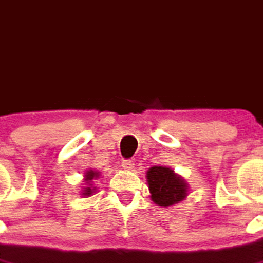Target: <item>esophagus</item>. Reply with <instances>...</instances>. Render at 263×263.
Wrapping results in <instances>:
<instances>
[{
  "mask_svg": "<svg viewBox=\"0 0 263 263\" xmlns=\"http://www.w3.org/2000/svg\"><path fill=\"white\" fill-rule=\"evenodd\" d=\"M123 168H124L125 171H132L134 170V161H132V160H124V161H123Z\"/></svg>",
  "mask_w": 263,
  "mask_h": 263,
  "instance_id": "34e87169",
  "label": "esophagus"
}]
</instances>
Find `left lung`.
<instances>
[{
  "label": "left lung",
  "instance_id": "1",
  "mask_svg": "<svg viewBox=\"0 0 263 263\" xmlns=\"http://www.w3.org/2000/svg\"><path fill=\"white\" fill-rule=\"evenodd\" d=\"M148 189L151 200L157 206L168 208L185 200L189 184L170 166L155 165L147 171Z\"/></svg>",
  "mask_w": 263,
  "mask_h": 263
}]
</instances>
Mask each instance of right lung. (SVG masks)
I'll return each instance as SVG.
<instances>
[{"label":"right lung","mask_w":263,"mask_h":263,"mask_svg":"<svg viewBox=\"0 0 263 263\" xmlns=\"http://www.w3.org/2000/svg\"><path fill=\"white\" fill-rule=\"evenodd\" d=\"M100 172L95 170H87L83 175V182H86L83 186H82L81 196L83 197H90L92 196L95 192H97V186L93 185V180L99 179Z\"/></svg>","instance_id":"obj_1"}]
</instances>
